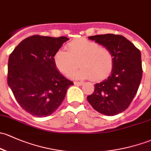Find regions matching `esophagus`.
Here are the masks:
<instances>
[{"label":"esophagus","instance_id":"1","mask_svg":"<svg viewBox=\"0 0 151 151\" xmlns=\"http://www.w3.org/2000/svg\"><path fill=\"white\" fill-rule=\"evenodd\" d=\"M74 84L75 85H83V82H74Z\"/></svg>","mask_w":151,"mask_h":151}]
</instances>
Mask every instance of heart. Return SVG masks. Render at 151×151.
Masks as SVG:
<instances>
[{
  "mask_svg": "<svg viewBox=\"0 0 151 151\" xmlns=\"http://www.w3.org/2000/svg\"><path fill=\"white\" fill-rule=\"evenodd\" d=\"M66 50L60 49L53 55L55 67L66 75L77 68V61L81 68L71 75L75 78L91 77L98 81L107 77L113 69L111 51L94 41L85 38L75 40L66 45Z\"/></svg>",
  "mask_w": 151,
  "mask_h": 151,
  "instance_id": "b5f03b06",
  "label": "heart"
}]
</instances>
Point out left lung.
Segmentation results:
<instances>
[{
    "label": "left lung",
    "instance_id": "8db88e82",
    "mask_svg": "<svg viewBox=\"0 0 151 151\" xmlns=\"http://www.w3.org/2000/svg\"><path fill=\"white\" fill-rule=\"evenodd\" d=\"M88 38L111 51L114 66L110 76L96 84L94 92L87 99L99 113L116 115L129 107L139 88L142 76L140 51L119 35H98Z\"/></svg>",
    "mask_w": 151,
    "mask_h": 151
}]
</instances>
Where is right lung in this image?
Wrapping results in <instances>:
<instances>
[{
  "label": "right lung",
  "mask_w": 151,
  "mask_h": 151,
  "mask_svg": "<svg viewBox=\"0 0 151 151\" xmlns=\"http://www.w3.org/2000/svg\"><path fill=\"white\" fill-rule=\"evenodd\" d=\"M66 37L33 35L23 40L9 55L8 85L20 106L37 117L54 113L74 83L58 71L53 55Z\"/></svg>",
  "instance_id": "1"
}]
</instances>
